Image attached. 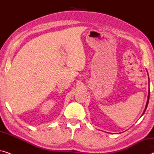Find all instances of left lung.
<instances>
[{"mask_svg":"<svg viewBox=\"0 0 154 154\" xmlns=\"http://www.w3.org/2000/svg\"><path fill=\"white\" fill-rule=\"evenodd\" d=\"M149 93H150V92H149V96H148V100H147V102H146V107H145V110H146V107H147V106H148V103H149V94H149ZM145 110H144V111H145Z\"/></svg>","mask_w":154,"mask_h":154,"instance_id":"1","label":"left lung"}]
</instances>
